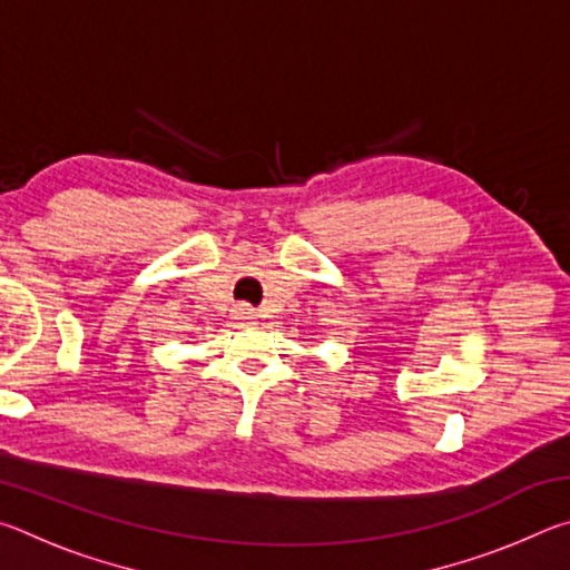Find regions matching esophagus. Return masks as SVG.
Listing matches in <instances>:
<instances>
[{"label":"esophagus","mask_w":570,"mask_h":570,"mask_svg":"<svg viewBox=\"0 0 570 570\" xmlns=\"http://www.w3.org/2000/svg\"><path fill=\"white\" fill-rule=\"evenodd\" d=\"M236 316H238V320H254V308H248V306H238Z\"/></svg>","instance_id":"34e87169"}]
</instances>
